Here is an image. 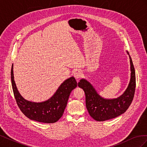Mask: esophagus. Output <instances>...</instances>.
<instances>
[{
	"instance_id": "34e87169",
	"label": "esophagus",
	"mask_w": 147,
	"mask_h": 147,
	"mask_svg": "<svg viewBox=\"0 0 147 147\" xmlns=\"http://www.w3.org/2000/svg\"><path fill=\"white\" fill-rule=\"evenodd\" d=\"M73 75H74V77L75 78L78 80V79L82 77V72L80 70L77 69V70L74 71Z\"/></svg>"
}]
</instances>
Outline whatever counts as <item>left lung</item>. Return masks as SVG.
<instances>
[{
	"mask_svg": "<svg viewBox=\"0 0 147 147\" xmlns=\"http://www.w3.org/2000/svg\"><path fill=\"white\" fill-rule=\"evenodd\" d=\"M129 59L131 71L130 82L123 94L117 99L102 98L90 83L84 79L80 80L78 83V86L82 88L85 93L86 106L88 113L96 121H104L116 118L125 112L130 106L136 90V73L130 56Z\"/></svg>",
	"mask_w": 147,
	"mask_h": 147,
	"instance_id": "obj_1",
	"label": "left lung"
}]
</instances>
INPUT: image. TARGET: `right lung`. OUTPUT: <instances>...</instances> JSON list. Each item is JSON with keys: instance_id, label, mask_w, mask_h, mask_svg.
<instances>
[{"instance_id": "1", "label": "right lung", "mask_w": 147, "mask_h": 147, "mask_svg": "<svg viewBox=\"0 0 147 147\" xmlns=\"http://www.w3.org/2000/svg\"><path fill=\"white\" fill-rule=\"evenodd\" d=\"M13 68L12 64V89L17 105L23 113L30 119L41 123H53L58 121L63 116L70 92L77 86L75 78L72 77L65 80L50 99L37 103L26 100L21 96L16 86Z\"/></svg>"}]
</instances>
